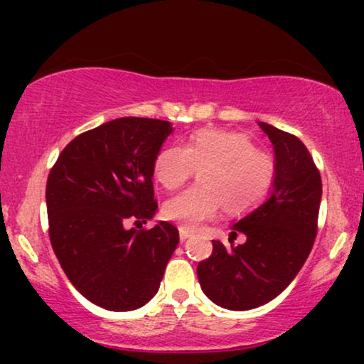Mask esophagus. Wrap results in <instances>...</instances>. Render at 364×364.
<instances>
[{"label": "esophagus", "instance_id": "obj_1", "mask_svg": "<svg viewBox=\"0 0 364 364\" xmlns=\"http://www.w3.org/2000/svg\"><path fill=\"white\" fill-rule=\"evenodd\" d=\"M188 237H191V232L186 231V229H179V240L186 241Z\"/></svg>", "mask_w": 364, "mask_h": 364}]
</instances>
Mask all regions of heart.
I'll return each instance as SVG.
<instances>
[{
	"instance_id": "b5f03b06",
	"label": "heart",
	"mask_w": 364,
	"mask_h": 364,
	"mask_svg": "<svg viewBox=\"0 0 364 364\" xmlns=\"http://www.w3.org/2000/svg\"><path fill=\"white\" fill-rule=\"evenodd\" d=\"M203 171L200 185L164 203L162 214L181 229H198L219 214L220 205L231 212L250 210L265 198L274 183L275 164L269 154L257 150L243 133L202 129L186 147L169 145L154 161V176L166 190H176Z\"/></svg>"
}]
</instances>
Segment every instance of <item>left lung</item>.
<instances>
[{
	"mask_svg": "<svg viewBox=\"0 0 364 364\" xmlns=\"http://www.w3.org/2000/svg\"><path fill=\"white\" fill-rule=\"evenodd\" d=\"M274 145L275 176L265 202L231 225L243 245L214 250L196 267L202 291L225 310L246 311L272 301L301 270L316 236L321 178L298 136L258 121ZM232 243V240H231Z\"/></svg>",
	"mask_w": 364,
	"mask_h": 364,
	"instance_id": "8db88e82",
	"label": "left lung"
}]
</instances>
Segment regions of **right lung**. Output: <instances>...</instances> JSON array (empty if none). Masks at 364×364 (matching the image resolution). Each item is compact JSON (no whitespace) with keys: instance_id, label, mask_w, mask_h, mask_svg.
Returning <instances> with one entry per match:
<instances>
[{"instance_id":"add662e5","label":"right lung","mask_w":364,"mask_h":364,"mask_svg":"<svg viewBox=\"0 0 364 364\" xmlns=\"http://www.w3.org/2000/svg\"><path fill=\"white\" fill-rule=\"evenodd\" d=\"M169 121L118 118L63 149L46 185L49 240L75 289L109 311H132L156 296L179 243L173 224L127 229L157 212L154 161Z\"/></svg>"}]
</instances>
